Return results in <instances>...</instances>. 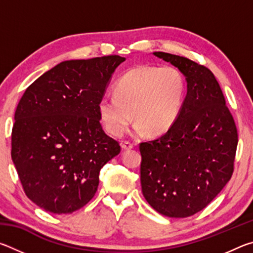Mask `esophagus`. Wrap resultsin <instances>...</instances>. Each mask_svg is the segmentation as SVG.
<instances>
[{"mask_svg": "<svg viewBox=\"0 0 253 253\" xmlns=\"http://www.w3.org/2000/svg\"><path fill=\"white\" fill-rule=\"evenodd\" d=\"M122 147L124 149H126V151H129L132 147H134V145H132L130 142H123L122 143Z\"/></svg>", "mask_w": 253, "mask_h": 253, "instance_id": "obj_1", "label": "esophagus"}]
</instances>
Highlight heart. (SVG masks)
<instances>
[{
    "mask_svg": "<svg viewBox=\"0 0 253 253\" xmlns=\"http://www.w3.org/2000/svg\"><path fill=\"white\" fill-rule=\"evenodd\" d=\"M185 88L177 68L137 66L119 78L114 87L115 96H104L99 100L98 116L114 136H122L132 117L136 134H164L181 114Z\"/></svg>",
    "mask_w": 253,
    "mask_h": 253,
    "instance_id": "b5f03b06",
    "label": "heart"
}]
</instances>
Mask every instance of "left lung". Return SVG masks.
Returning a JSON list of instances; mask_svg holds the SVG:
<instances>
[{"label":"left lung","instance_id":"1","mask_svg":"<svg viewBox=\"0 0 253 253\" xmlns=\"http://www.w3.org/2000/svg\"><path fill=\"white\" fill-rule=\"evenodd\" d=\"M153 54L182 72L187 92L170 129L139 145L142 192L158 213L187 217L207 207L232 176L237 127L208 68L179 55Z\"/></svg>","mask_w":253,"mask_h":253}]
</instances>
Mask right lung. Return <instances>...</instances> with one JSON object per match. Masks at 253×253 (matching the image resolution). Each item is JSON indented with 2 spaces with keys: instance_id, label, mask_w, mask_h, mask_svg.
Instances as JSON below:
<instances>
[{
  "instance_id": "right-lung-1",
  "label": "right lung",
  "mask_w": 253,
  "mask_h": 253,
  "mask_svg": "<svg viewBox=\"0 0 253 253\" xmlns=\"http://www.w3.org/2000/svg\"><path fill=\"white\" fill-rule=\"evenodd\" d=\"M119 55L68 60L30 84L12 129V161L28 198L46 212L69 214L95 195L102 166L121 153L102 129L98 102Z\"/></svg>"
}]
</instances>
